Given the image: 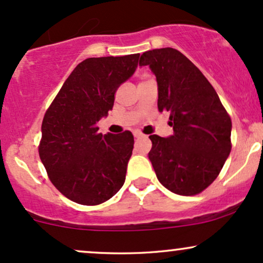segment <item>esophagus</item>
Instances as JSON below:
<instances>
[{"label":"esophagus","mask_w":263,"mask_h":263,"mask_svg":"<svg viewBox=\"0 0 263 263\" xmlns=\"http://www.w3.org/2000/svg\"><path fill=\"white\" fill-rule=\"evenodd\" d=\"M134 136L136 138H140V137H143V134H142V132H140V131H135Z\"/></svg>","instance_id":"esophagus-1"}]
</instances>
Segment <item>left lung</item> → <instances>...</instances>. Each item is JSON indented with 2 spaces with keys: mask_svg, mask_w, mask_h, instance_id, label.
<instances>
[{
  "mask_svg": "<svg viewBox=\"0 0 263 263\" xmlns=\"http://www.w3.org/2000/svg\"><path fill=\"white\" fill-rule=\"evenodd\" d=\"M158 84V110L171 114L170 137L149 136L148 153L163 186L179 195H197L219 176L231 151V119L203 73L179 50L144 52Z\"/></svg>",
  "mask_w": 263,
  "mask_h": 263,
  "instance_id": "1",
  "label": "left lung"
}]
</instances>
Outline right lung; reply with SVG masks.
Wrapping results in <instances>:
<instances>
[{
    "label": "right lung",
    "instance_id": "add662e5",
    "mask_svg": "<svg viewBox=\"0 0 263 263\" xmlns=\"http://www.w3.org/2000/svg\"><path fill=\"white\" fill-rule=\"evenodd\" d=\"M140 54L87 58L77 65L42 122L39 157L53 185L81 205H99L125 183L134 135H102L98 122L112 110L119 86Z\"/></svg>",
    "mask_w": 263,
    "mask_h": 263
}]
</instances>
